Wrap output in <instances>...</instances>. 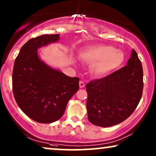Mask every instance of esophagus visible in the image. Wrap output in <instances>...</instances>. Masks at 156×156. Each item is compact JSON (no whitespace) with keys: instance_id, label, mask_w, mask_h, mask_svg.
Listing matches in <instances>:
<instances>
[{"instance_id":"esophagus-1","label":"esophagus","mask_w":156,"mask_h":156,"mask_svg":"<svg viewBox=\"0 0 156 156\" xmlns=\"http://www.w3.org/2000/svg\"><path fill=\"white\" fill-rule=\"evenodd\" d=\"M85 87V83L82 81H80V88H83V87Z\"/></svg>"}]
</instances>
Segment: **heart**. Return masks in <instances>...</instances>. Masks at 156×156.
I'll use <instances>...</instances> for the list:
<instances>
[{
  "label": "heart",
  "mask_w": 156,
  "mask_h": 156,
  "mask_svg": "<svg viewBox=\"0 0 156 156\" xmlns=\"http://www.w3.org/2000/svg\"><path fill=\"white\" fill-rule=\"evenodd\" d=\"M79 55L85 62L92 64L91 73L97 77L109 75L121 67L125 59V55L122 51L103 44L83 49Z\"/></svg>",
  "instance_id": "b5f03b06"
}]
</instances>
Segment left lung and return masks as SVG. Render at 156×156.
<instances>
[{
	"mask_svg": "<svg viewBox=\"0 0 156 156\" xmlns=\"http://www.w3.org/2000/svg\"><path fill=\"white\" fill-rule=\"evenodd\" d=\"M143 67L134 50L127 65L86 85L88 120L109 127L125 121L137 107L143 94Z\"/></svg>",
	"mask_w": 156,
	"mask_h": 156,
	"instance_id": "obj_1",
	"label": "left lung"
}]
</instances>
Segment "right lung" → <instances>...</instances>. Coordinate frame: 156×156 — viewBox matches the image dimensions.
<instances>
[{
    "mask_svg": "<svg viewBox=\"0 0 156 156\" xmlns=\"http://www.w3.org/2000/svg\"><path fill=\"white\" fill-rule=\"evenodd\" d=\"M59 40V34L42 35L29 40L14 62L12 92L20 109L42 123L61 118L71 97L79 90L78 77H70L40 59L37 49Z\"/></svg>",
    "mask_w": 156,
    "mask_h": 156,
    "instance_id": "right-lung-1",
    "label": "right lung"
}]
</instances>
